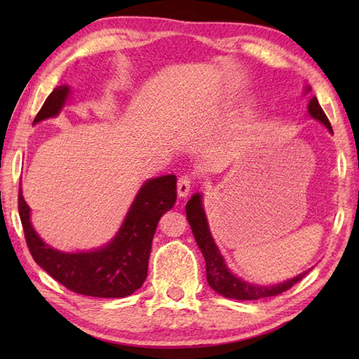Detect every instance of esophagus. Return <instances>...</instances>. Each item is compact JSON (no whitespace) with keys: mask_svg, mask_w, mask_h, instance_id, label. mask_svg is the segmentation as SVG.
Masks as SVG:
<instances>
[{"mask_svg":"<svg viewBox=\"0 0 359 359\" xmlns=\"http://www.w3.org/2000/svg\"><path fill=\"white\" fill-rule=\"evenodd\" d=\"M189 189H191V179H189V175H182L177 180V196L187 197L189 194Z\"/></svg>","mask_w":359,"mask_h":359,"instance_id":"esophagus-1","label":"esophagus"}]
</instances>
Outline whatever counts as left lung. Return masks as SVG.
<instances>
[{
	"instance_id": "obj_1",
	"label": "left lung",
	"mask_w": 359,
	"mask_h": 359,
	"mask_svg": "<svg viewBox=\"0 0 359 359\" xmlns=\"http://www.w3.org/2000/svg\"><path fill=\"white\" fill-rule=\"evenodd\" d=\"M310 90L311 88L306 86L304 94H309ZM307 112L311 118L318 120L319 123H323L333 134L330 121L327 118L321 106H319L316 97H311V100L309 102V106H307ZM187 219L189 222V226H191L193 230L197 245H199L202 251L205 264H207V280L210 287L215 290L216 293L222 294L225 297H230V299L255 301V299H262V297L276 296L282 292H285V290L292 288L296 282H299L311 269H313V266H311V269L297 274V276L292 279L280 282V284H274V285L251 284V282L243 280L242 278L238 276V274H234L230 269H228L225 259L222 253H220V250L216 245V242L212 239V234L210 231L208 219H207V215H205L201 193H196L194 196H191V199L188 201Z\"/></svg>"
}]
</instances>
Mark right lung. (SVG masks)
<instances>
[{
    "mask_svg": "<svg viewBox=\"0 0 359 359\" xmlns=\"http://www.w3.org/2000/svg\"><path fill=\"white\" fill-rule=\"evenodd\" d=\"M71 95V86L55 88L46 98L34 125L57 117ZM175 175L144 182L129 207L117 234L103 247L67 253L48 245L30 222V207L21 187L20 219L34 261L71 292L94 297H125L139 290L148 274V261L160 217L175 203Z\"/></svg>",
    "mask_w": 359,
    "mask_h": 359,
    "instance_id": "add662e5",
    "label": "right lung"
}]
</instances>
